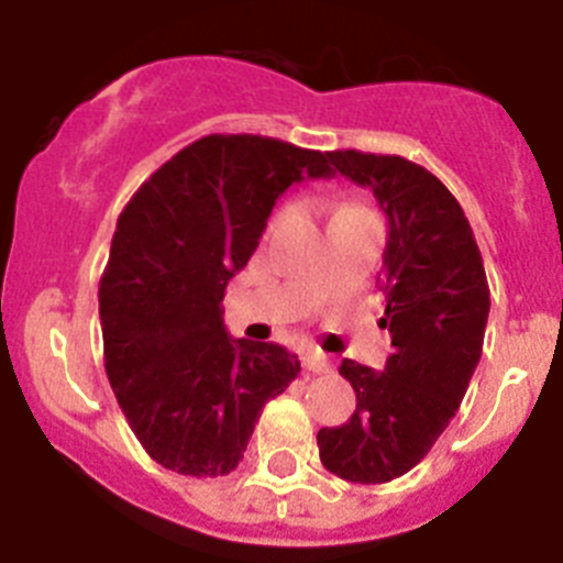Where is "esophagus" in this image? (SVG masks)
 Here are the masks:
<instances>
[{"label": "esophagus", "instance_id": "esophagus-1", "mask_svg": "<svg viewBox=\"0 0 563 563\" xmlns=\"http://www.w3.org/2000/svg\"><path fill=\"white\" fill-rule=\"evenodd\" d=\"M301 363H305V369L312 372V375H324V372L332 369L330 357L318 350H307L305 355H301Z\"/></svg>", "mask_w": 563, "mask_h": 563}]
</instances>
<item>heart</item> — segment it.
I'll list each match as a JSON object with an SVG mask.
<instances>
[{
  "mask_svg": "<svg viewBox=\"0 0 563 563\" xmlns=\"http://www.w3.org/2000/svg\"><path fill=\"white\" fill-rule=\"evenodd\" d=\"M346 208H357V206H346ZM341 211H343V208H341Z\"/></svg>",
  "mask_w": 563,
  "mask_h": 563,
  "instance_id": "obj_1",
  "label": "heart"
}]
</instances>
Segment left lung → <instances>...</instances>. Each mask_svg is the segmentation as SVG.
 <instances>
[{
	"mask_svg": "<svg viewBox=\"0 0 563 563\" xmlns=\"http://www.w3.org/2000/svg\"><path fill=\"white\" fill-rule=\"evenodd\" d=\"M330 163L389 220L380 324L391 355L380 372L343 357L355 415L318 431V454L341 479L380 485L409 474L449 429L482 357L490 290L465 211L429 168L355 148L330 152Z\"/></svg>",
	"mask_w": 563,
	"mask_h": 563,
	"instance_id": "8db88e82",
	"label": "left lung"
}]
</instances>
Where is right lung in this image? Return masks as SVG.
Masks as SVG:
<instances>
[{"label": "right lung", "mask_w": 563, "mask_h": 563, "mask_svg": "<svg viewBox=\"0 0 563 563\" xmlns=\"http://www.w3.org/2000/svg\"><path fill=\"white\" fill-rule=\"evenodd\" d=\"M330 174V152L208 134L123 208L98 290L103 363L129 429L168 471L231 474L265 402L301 372L278 343L228 335L220 301L278 197Z\"/></svg>", "instance_id": "add662e5"}]
</instances>
